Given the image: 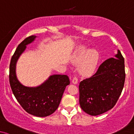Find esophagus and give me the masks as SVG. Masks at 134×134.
Segmentation results:
<instances>
[{
    "mask_svg": "<svg viewBox=\"0 0 134 134\" xmlns=\"http://www.w3.org/2000/svg\"><path fill=\"white\" fill-rule=\"evenodd\" d=\"M77 82H78V79H77V77H74L72 79V83L74 84V85H76V84H77Z\"/></svg>",
    "mask_w": 134,
    "mask_h": 134,
    "instance_id": "1",
    "label": "esophagus"
}]
</instances>
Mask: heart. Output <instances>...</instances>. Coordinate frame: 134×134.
<instances>
[{"label":"heart","instance_id":"b5f03b06","mask_svg":"<svg viewBox=\"0 0 134 134\" xmlns=\"http://www.w3.org/2000/svg\"><path fill=\"white\" fill-rule=\"evenodd\" d=\"M100 60V55L95 49H90L81 45L75 49L71 60L78 64V71L82 77L92 76L96 72Z\"/></svg>","mask_w":134,"mask_h":134}]
</instances>
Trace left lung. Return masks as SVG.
Returning <instances> with one entry per match:
<instances>
[{"label":"left lung","instance_id":"left-lung-1","mask_svg":"<svg viewBox=\"0 0 134 134\" xmlns=\"http://www.w3.org/2000/svg\"><path fill=\"white\" fill-rule=\"evenodd\" d=\"M114 56L103 62L93 76L80 82V106L89 115L96 116L110 110L122 92L125 60L119 49Z\"/></svg>","mask_w":134,"mask_h":134}]
</instances>
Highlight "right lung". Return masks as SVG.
<instances>
[{
  "instance_id": "obj_1",
  "label": "right lung",
  "mask_w": 134,
  "mask_h": 134,
  "mask_svg": "<svg viewBox=\"0 0 134 134\" xmlns=\"http://www.w3.org/2000/svg\"><path fill=\"white\" fill-rule=\"evenodd\" d=\"M37 36L25 38L16 48L9 64V83L17 101L28 114L37 117H46L53 114L60 104L66 87L70 85L66 75H52L39 86L28 87L18 80L16 64L25 51L26 46L34 42Z\"/></svg>"
}]
</instances>
